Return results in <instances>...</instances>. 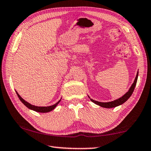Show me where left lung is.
Instances as JSON below:
<instances>
[{"instance_id": "1", "label": "left lung", "mask_w": 151, "mask_h": 151, "mask_svg": "<svg viewBox=\"0 0 151 151\" xmlns=\"http://www.w3.org/2000/svg\"><path fill=\"white\" fill-rule=\"evenodd\" d=\"M138 76H139V71L137 73V76L135 77V79H134V82L131 85V88H129L128 91L127 92L125 95H123L122 97H121L120 98L114 100V101H112L110 102H99L97 101H95V100L91 99L89 96H88V97L90 98L91 101L92 102H93L94 104H96L97 105H99L100 107H102L104 108H113V107H117V106H119V105H121L123 104H124V103H125L126 101H127L129 97L131 96V95H132V93H133V92L134 89V88H135V86H136L137 79H138Z\"/></svg>"}]
</instances>
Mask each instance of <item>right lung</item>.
<instances>
[{
  "label": "right lung",
  "instance_id": "add662e5",
  "mask_svg": "<svg viewBox=\"0 0 151 151\" xmlns=\"http://www.w3.org/2000/svg\"><path fill=\"white\" fill-rule=\"evenodd\" d=\"M16 93H17V96L18 97V98L20 99V100L21 101V102L22 103V104L25 105L26 107H27L28 109H30L31 110H33L34 111H36V112H39V113H48L50 111H51L54 110L56 106L58 105V104H59L60 102L61 98L59 101H58L57 103H55V104L52 105H50V106H47V107H40V106H36V105H32L30 104V103H28L27 101H26L24 99H22L21 96H20L19 94H18V92L16 91Z\"/></svg>",
  "mask_w": 151,
  "mask_h": 151
}]
</instances>
